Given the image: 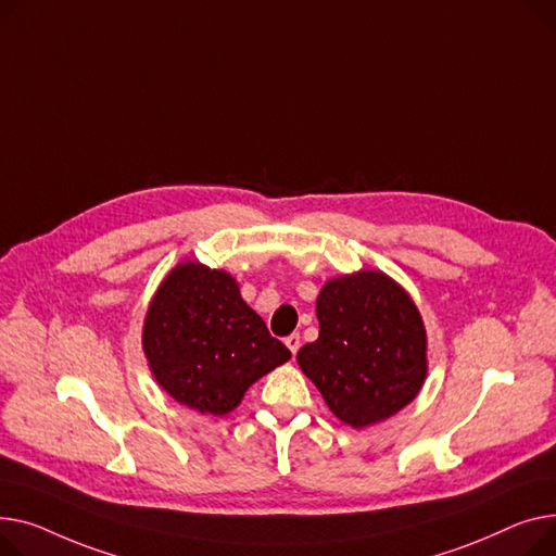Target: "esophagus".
I'll return each instance as SVG.
<instances>
[{"instance_id": "34e87169", "label": "esophagus", "mask_w": 556, "mask_h": 556, "mask_svg": "<svg viewBox=\"0 0 556 556\" xmlns=\"http://www.w3.org/2000/svg\"><path fill=\"white\" fill-rule=\"evenodd\" d=\"M285 345L289 348L291 354H296L299 348H301V337H299V334H289V337L285 339Z\"/></svg>"}]
</instances>
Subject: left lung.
I'll return each mask as SVG.
<instances>
[{
    "label": "left lung",
    "mask_w": 556,
    "mask_h": 556,
    "mask_svg": "<svg viewBox=\"0 0 556 556\" xmlns=\"http://www.w3.org/2000/svg\"><path fill=\"white\" fill-rule=\"evenodd\" d=\"M318 339L296 362L352 429L406 408L427 381L429 341L410 293L379 269L330 278L316 299Z\"/></svg>",
    "instance_id": "1"
}]
</instances>
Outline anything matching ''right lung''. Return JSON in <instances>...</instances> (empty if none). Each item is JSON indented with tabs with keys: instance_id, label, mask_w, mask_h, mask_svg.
<instances>
[{
	"instance_id": "obj_1",
	"label": "right lung",
	"mask_w": 556,
	"mask_h": 556,
	"mask_svg": "<svg viewBox=\"0 0 556 556\" xmlns=\"http://www.w3.org/2000/svg\"><path fill=\"white\" fill-rule=\"evenodd\" d=\"M141 345L154 381L175 402L215 417L238 408L257 379L291 358L244 303L238 280L194 260L156 287Z\"/></svg>"
}]
</instances>
